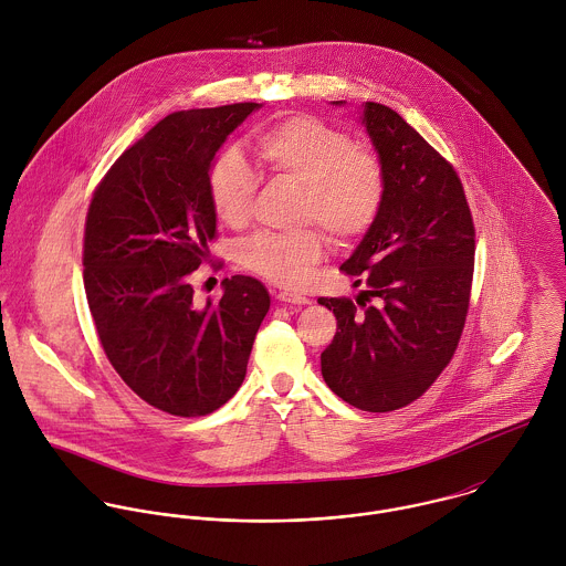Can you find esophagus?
<instances>
[{
	"label": "esophagus",
	"mask_w": 566,
	"mask_h": 566,
	"mask_svg": "<svg viewBox=\"0 0 566 566\" xmlns=\"http://www.w3.org/2000/svg\"><path fill=\"white\" fill-rule=\"evenodd\" d=\"M276 298H279L281 303H287V305H310V303H312L307 296L294 294V292H279Z\"/></svg>",
	"instance_id": "obj_1"
}]
</instances>
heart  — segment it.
<instances>
[{
    "label": "heart",
    "mask_w": 566,
    "mask_h": 566,
    "mask_svg": "<svg viewBox=\"0 0 566 566\" xmlns=\"http://www.w3.org/2000/svg\"><path fill=\"white\" fill-rule=\"evenodd\" d=\"M254 153L274 178L303 185V222H318L333 242H355L375 224L386 196L384 167L342 130L310 115H292L259 133ZM254 189V174L240 153L229 150L211 165L209 200L222 224H245ZM323 252V233L303 229L292 235L256 233L240 243L238 259L276 285L298 287Z\"/></svg>",
    "instance_id": "obj_1"
}]
</instances>
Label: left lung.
<instances>
[{
    "label": "left lung",
    "instance_id": "8db88e82",
    "mask_svg": "<svg viewBox=\"0 0 566 566\" xmlns=\"http://www.w3.org/2000/svg\"><path fill=\"white\" fill-rule=\"evenodd\" d=\"M344 104V102H333ZM361 126L386 176V196L342 270L368 290L318 298L337 331L321 355L326 386L364 411L422 397L451 361L467 323L475 227L453 169L390 106L361 104ZM375 297V306L365 301Z\"/></svg>",
    "mask_w": 566,
    "mask_h": 566
}]
</instances>
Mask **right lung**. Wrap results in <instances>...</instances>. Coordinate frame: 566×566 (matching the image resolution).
<instances>
[{"label":"right lung","mask_w":566,"mask_h":566,"mask_svg":"<svg viewBox=\"0 0 566 566\" xmlns=\"http://www.w3.org/2000/svg\"><path fill=\"white\" fill-rule=\"evenodd\" d=\"M254 102L167 115L111 165L84 224V292L102 348L146 403L207 416L242 386L270 310L261 281H222L198 307L189 274L209 261V169Z\"/></svg>","instance_id":"add662e5"}]
</instances>
